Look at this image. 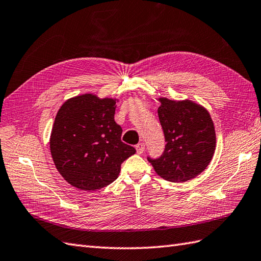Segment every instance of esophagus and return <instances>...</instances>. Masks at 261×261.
I'll return each instance as SVG.
<instances>
[{
	"label": "esophagus",
	"mask_w": 261,
	"mask_h": 261,
	"mask_svg": "<svg viewBox=\"0 0 261 261\" xmlns=\"http://www.w3.org/2000/svg\"><path fill=\"white\" fill-rule=\"evenodd\" d=\"M144 149H145V144L144 143H139V144H137L136 145V150H137V153H139V154H141V153H143V151H144Z\"/></svg>",
	"instance_id": "34e87169"
}]
</instances>
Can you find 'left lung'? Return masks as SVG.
Listing matches in <instances>:
<instances>
[{
    "label": "left lung",
    "mask_w": 261,
    "mask_h": 261,
    "mask_svg": "<svg viewBox=\"0 0 261 261\" xmlns=\"http://www.w3.org/2000/svg\"><path fill=\"white\" fill-rule=\"evenodd\" d=\"M158 116L166 148L158 159L148 161L156 174L171 182H186L201 173L213 159L216 131L207 109L191 100L159 98Z\"/></svg>",
    "instance_id": "1"
}]
</instances>
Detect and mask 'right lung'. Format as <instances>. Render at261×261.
I'll list each match as a JSON object with an SVG mask.
<instances>
[{"label": "right lung", "instance_id": "obj_1", "mask_svg": "<svg viewBox=\"0 0 261 261\" xmlns=\"http://www.w3.org/2000/svg\"><path fill=\"white\" fill-rule=\"evenodd\" d=\"M118 99L84 93L68 99L52 126L50 150L66 182L94 191L119 177L121 163L136 149L121 141L122 129L114 121Z\"/></svg>", "mask_w": 261, "mask_h": 261}]
</instances>
